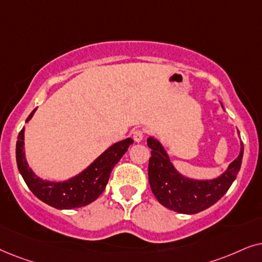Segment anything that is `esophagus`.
<instances>
[{
  "label": "esophagus",
  "mask_w": 262,
  "mask_h": 262,
  "mask_svg": "<svg viewBox=\"0 0 262 262\" xmlns=\"http://www.w3.org/2000/svg\"><path fill=\"white\" fill-rule=\"evenodd\" d=\"M133 139L137 142L142 141V139H144V132H142L141 129H137V130H134L133 132Z\"/></svg>",
  "instance_id": "1"
}]
</instances>
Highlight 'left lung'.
I'll list each match as a JSON object with an SVG mask.
<instances>
[{"mask_svg":"<svg viewBox=\"0 0 262 262\" xmlns=\"http://www.w3.org/2000/svg\"><path fill=\"white\" fill-rule=\"evenodd\" d=\"M147 145L151 148L148 181L153 195L163 206L183 214L199 213L214 205L231 187L242 164L243 142L241 141L239 155L222 175L210 180L191 179L176 169L158 139L149 137Z\"/></svg>","mask_w":262,"mask_h":262,"instance_id":"8db88e82","label":"left lung"}]
</instances>
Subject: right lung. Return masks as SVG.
<instances>
[{
  "mask_svg": "<svg viewBox=\"0 0 262 262\" xmlns=\"http://www.w3.org/2000/svg\"><path fill=\"white\" fill-rule=\"evenodd\" d=\"M36 110L37 107L26 118V123L33 117ZM132 144L133 139L130 138L115 142L78 175L64 181H49L36 175L29 166L25 155L24 127L17 135L16 164L27 187L39 200L57 210H73L86 206L99 198L105 189L111 170L120 162Z\"/></svg>",
  "mask_w": 262,
  "mask_h": 262,
  "instance_id": "add662e5",
  "label": "right lung"
}]
</instances>
